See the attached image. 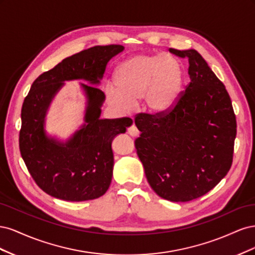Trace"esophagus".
Masks as SVG:
<instances>
[{"label":"esophagus","mask_w":255,"mask_h":255,"mask_svg":"<svg viewBox=\"0 0 255 255\" xmlns=\"http://www.w3.org/2000/svg\"><path fill=\"white\" fill-rule=\"evenodd\" d=\"M128 134H129L130 136H133V137H137L138 135H139V130H138V128H136L135 125L130 126V127L128 128Z\"/></svg>","instance_id":"1"}]
</instances>
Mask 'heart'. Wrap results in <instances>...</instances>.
Here are the masks:
<instances>
[{
    "label": "heart",
    "mask_w": 255,
    "mask_h": 255,
    "mask_svg": "<svg viewBox=\"0 0 255 255\" xmlns=\"http://www.w3.org/2000/svg\"><path fill=\"white\" fill-rule=\"evenodd\" d=\"M116 86L107 85L105 97L120 114H130L143 99L145 111L163 116L173 110L183 89V70L170 55L139 54L128 58L118 67Z\"/></svg>",
    "instance_id": "b5f03b06"
}]
</instances>
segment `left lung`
<instances>
[{"label":"left lung","instance_id":"obj_1","mask_svg":"<svg viewBox=\"0 0 255 255\" xmlns=\"http://www.w3.org/2000/svg\"><path fill=\"white\" fill-rule=\"evenodd\" d=\"M188 59L189 84L174 109L135 119L138 157L163 199L188 202L213 189L233 160L236 118L226 86L194 50L169 49Z\"/></svg>","mask_w":255,"mask_h":255}]
</instances>
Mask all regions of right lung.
<instances>
[{"label":"right lung","mask_w":255,"mask_h":255,"mask_svg":"<svg viewBox=\"0 0 255 255\" xmlns=\"http://www.w3.org/2000/svg\"><path fill=\"white\" fill-rule=\"evenodd\" d=\"M125 50L120 44L96 45L60 61L38 76L24 99L19 137L21 156L35 182L48 195L80 202L103 196L114 168L112 142L132 125L129 118L101 119L105 95L101 84L109 61ZM68 80L80 83L87 98L83 125L66 141L49 135L45 117Z\"/></svg>","instance_id":"obj_1"}]
</instances>
